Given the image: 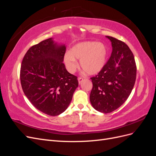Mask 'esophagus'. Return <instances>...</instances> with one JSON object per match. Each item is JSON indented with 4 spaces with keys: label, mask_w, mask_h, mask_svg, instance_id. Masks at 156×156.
I'll use <instances>...</instances> for the list:
<instances>
[{
    "label": "esophagus",
    "mask_w": 156,
    "mask_h": 156,
    "mask_svg": "<svg viewBox=\"0 0 156 156\" xmlns=\"http://www.w3.org/2000/svg\"><path fill=\"white\" fill-rule=\"evenodd\" d=\"M83 77H78V81H79V83L80 84L83 81Z\"/></svg>",
    "instance_id": "34e87169"
}]
</instances>
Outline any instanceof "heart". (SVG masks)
<instances>
[{
    "mask_svg": "<svg viewBox=\"0 0 156 156\" xmlns=\"http://www.w3.org/2000/svg\"><path fill=\"white\" fill-rule=\"evenodd\" d=\"M107 49L105 46L96 41H84L75 45L66 53L64 62L71 73L75 72L79 67L75 58L81 60L80 65L84 72L94 75L100 72L106 62Z\"/></svg>",
    "mask_w": 156,
    "mask_h": 156,
    "instance_id": "b5f03b06",
    "label": "heart"
}]
</instances>
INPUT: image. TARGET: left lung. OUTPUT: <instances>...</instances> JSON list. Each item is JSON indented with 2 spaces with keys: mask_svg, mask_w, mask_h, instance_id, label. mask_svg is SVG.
<instances>
[{
  "mask_svg": "<svg viewBox=\"0 0 156 156\" xmlns=\"http://www.w3.org/2000/svg\"><path fill=\"white\" fill-rule=\"evenodd\" d=\"M112 51L104 67L90 78L92 89L90 95L96 110L109 113L120 107L128 98L136 80V66L133 53L124 41L107 36Z\"/></svg>",
  "mask_w": 156,
  "mask_h": 156,
  "instance_id": "obj_1",
  "label": "left lung"
}]
</instances>
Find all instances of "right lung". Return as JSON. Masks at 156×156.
I'll list each match as a JSON object with an SVG mask.
<instances>
[{"label": "right lung", "mask_w": 156, "mask_h": 156, "mask_svg": "<svg viewBox=\"0 0 156 156\" xmlns=\"http://www.w3.org/2000/svg\"><path fill=\"white\" fill-rule=\"evenodd\" d=\"M65 53V45L47 39L27 51L21 66L23 92L37 109L49 116L66 109L79 85L77 77L62 62Z\"/></svg>", "instance_id": "add662e5"}]
</instances>
